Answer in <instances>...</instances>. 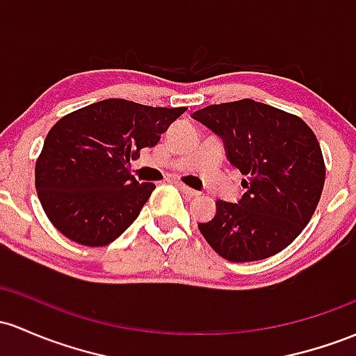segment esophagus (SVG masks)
<instances>
[{
  "label": "esophagus",
  "mask_w": 356,
  "mask_h": 356,
  "mask_svg": "<svg viewBox=\"0 0 356 356\" xmlns=\"http://www.w3.org/2000/svg\"><path fill=\"white\" fill-rule=\"evenodd\" d=\"M175 186H177L179 189H181L182 193L186 194V196H189V197H193V196H197V191H194L193 187H189V186L182 184V182H175Z\"/></svg>",
  "instance_id": "1"
}]
</instances>
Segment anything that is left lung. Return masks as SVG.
Listing matches in <instances>:
<instances>
[{
  "label": "left lung",
  "instance_id": "obj_1",
  "mask_svg": "<svg viewBox=\"0 0 356 356\" xmlns=\"http://www.w3.org/2000/svg\"><path fill=\"white\" fill-rule=\"evenodd\" d=\"M193 118L221 136L247 193L218 199L216 214L197 228L229 261L275 255L300 235L321 199L326 167L314 131L299 116L253 99L211 104Z\"/></svg>",
  "mask_w": 356,
  "mask_h": 356
}]
</instances>
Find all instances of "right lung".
Here are the masks:
<instances>
[{"label":"right lung","mask_w":356,"mask_h":356,"mask_svg":"<svg viewBox=\"0 0 356 356\" xmlns=\"http://www.w3.org/2000/svg\"><path fill=\"white\" fill-rule=\"evenodd\" d=\"M184 111L104 99L58 120L35 163V187L50 222L86 247L115 241L155 189L136 181L128 163L157 145Z\"/></svg>","instance_id":"add662e5"}]
</instances>
